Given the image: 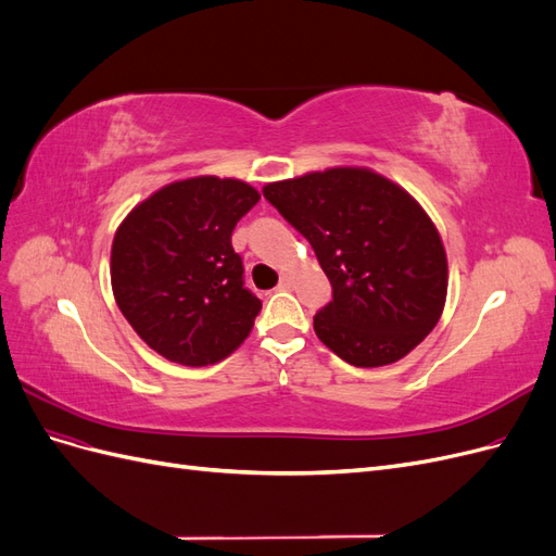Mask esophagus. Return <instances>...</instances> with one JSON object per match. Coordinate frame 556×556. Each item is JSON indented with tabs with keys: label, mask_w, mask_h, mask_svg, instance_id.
I'll list each match as a JSON object with an SVG mask.
<instances>
[{
	"label": "esophagus",
	"mask_w": 556,
	"mask_h": 556,
	"mask_svg": "<svg viewBox=\"0 0 556 556\" xmlns=\"http://www.w3.org/2000/svg\"><path fill=\"white\" fill-rule=\"evenodd\" d=\"M290 288H292V278L282 276V278H280V282H278V290H290Z\"/></svg>",
	"instance_id": "1"
}]
</instances>
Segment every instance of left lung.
I'll return each instance as SVG.
<instances>
[{
	"label": "left lung",
	"instance_id": "left-lung-1",
	"mask_svg": "<svg viewBox=\"0 0 556 556\" xmlns=\"http://www.w3.org/2000/svg\"><path fill=\"white\" fill-rule=\"evenodd\" d=\"M268 204L304 237L333 299L317 311V339L343 362H399L439 323L447 257L429 215L396 182L371 169L336 166L268 182Z\"/></svg>",
	"mask_w": 556,
	"mask_h": 556
}]
</instances>
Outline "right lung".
Segmentation results:
<instances>
[{
  "mask_svg": "<svg viewBox=\"0 0 556 556\" xmlns=\"http://www.w3.org/2000/svg\"><path fill=\"white\" fill-rule=\"evenodd\" d=\"M257 201L248 182L199 176L157 190L117 227V308L162 357L208 366L248 339L262 301L245 288L231 231Z\"/></svg>",
  "mask_w": 556,
  "mask_h": 556,
  "instance_id": "right-lung-1",
  "label": "right lung"
}]
</instances>
